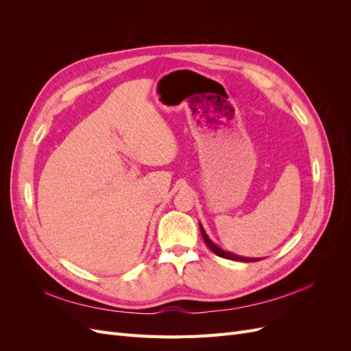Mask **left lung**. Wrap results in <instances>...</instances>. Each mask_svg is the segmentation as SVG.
Returning <instances> with one entry per match:
<instances>
[{"label":"left lung","instance_id":"1","mask_svg":"<svg viewBox=\"0 0 351 351\" xmlns=\"http://www.w3.org/2000/svg\"><path fill=\"white\" fill-rule=\"evenodd\" d=\"M199 227H200V232H202V237H204V240H205V243H206V246L214 252L215 254H218V256H221V258H224V259H231V261H241V262H256V261H259L258 258H244V256H239V254H234V253H231V252H226V250H222L219 246H217V244L212 241L209 237H208V234L205 232V230H204V227H202V224H199Z\"/></svg>","mask_w":351,"mask_h":351}]
</instances>
